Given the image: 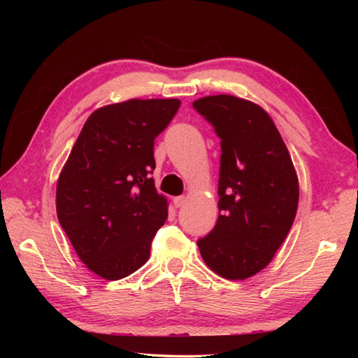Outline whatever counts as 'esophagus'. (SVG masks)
Returning a JSON list of instances; mask_svg holds the SVG:
<instances>
[{"label": "esophagus", "mask_w": 358, "mask_h": 358, "mask_svg": "<svg viewBox=\"0 0 358 358\" xmlns=\"http://www.w3.org/2000/svg\"><path fill=\"white\" fill-rule=\"evenodd\" d=\"M185 201H186V197L185 196H178V197H173V205L177 208H180V207H183V203H185Z\"/></svg>", "instance_id": "34e87169"}]
</instances>
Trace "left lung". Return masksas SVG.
Here are the masks:
<instances>
[{
    "instance_id": "1",
    "label": "left lung",
    "mask_w": 358,
    "mask_h": 358,
    "mask_svg": "<svg viewBox=\"0 0 358 358\" xmlns=\"http://www.w3.org/2000/svg\"><path fill=\"white\" fill-rule=\"evenodd\" d=\"M221 138L217 208L197 240L211 270L246 280L265 268L286 240L299 207V180L286 143L264 108L230 94L192 102Z\"/></svg>"
}]
</instances>
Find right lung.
Returning <instances> with one entry per match:
<instances>
[{"label": "right lung", "mask_w": 358, "mask_h": 358, "mask_svg": "<svg viewBox=\"0 0 358 358\" xmlns=\"http://www.w3.org/2000/svg\"><path fill=\"white\" fill-rule=\"evenodd\" d=\"M178 99H131L90 115L57 186V215L82 262L108 281L147 262L167 220V202L151 178L155 138Z\"/></svg>", "instance_id": "right-lung-1"}]
</instances>
